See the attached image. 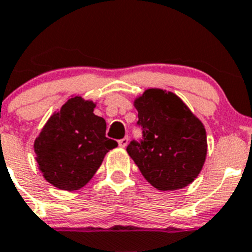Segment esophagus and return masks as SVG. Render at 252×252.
<instances>
[{
  "instance_id": "obj_1",
  "label": "esophagus",
  "mask_w": 252,
  "mask_h": 252,
  "mask_svg": "<svg viewBox=\"0 0 252 252\" xmlns=\"http://www.w3.org/2000/svg\"><path fill=\"white\" fill-rule=\"evenodd\" d=\"M128 142H129L128 137H126V138H123V139L118 140V144H119V147H121V148H126V147L128 146Z\"/></svg>"
}]
</instances>
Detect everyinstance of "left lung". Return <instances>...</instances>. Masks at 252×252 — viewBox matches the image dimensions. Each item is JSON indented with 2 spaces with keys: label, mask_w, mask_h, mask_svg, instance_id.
Segmentation results:
<instances>
[{
  "label": "left lung",
  "mask_w": 252,
  "mask_h": 252,
  "mask_svg": "<svg viewBox=\"0 0 252 252\" xmlns=\"http://www.w3.org/2000/svg\"><path fill=\"white\" fill-rule=\"evenodd\" d=\"M143 140L126 152L143 177L159 191L191 185L207 156L205 126L172 92L151 88L134 99Z\"/></svg>",
  "instance_id": "8db88e82"
}]
</instances>
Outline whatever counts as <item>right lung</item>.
<instances>
[{
	"label": "right lung",
	"mask_w": 252,
	"mask_h": 252,
	"mask_svg": "<svg viewBox=\"0 0 252 252\" xmlns=\"http://www.w3.org/2000/svg\"><path fill=\"white\" fill-rule=\"evenodd\" d=\"M96 103L71 95L49 118L35 139L36 162L45 180L64 191L84 187L105 154L118 147L105 137L106 123L94 114Z\"/></svg>",
	"instance_id": "add662e5"
}]
</instances>
